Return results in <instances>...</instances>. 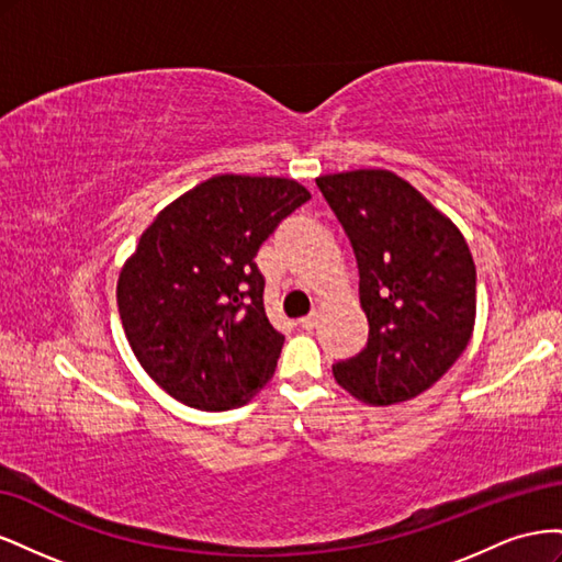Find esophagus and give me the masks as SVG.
I'll return each mask as SVG.
<instances>
[{"mask_svg":"<svg viewBox=\"0 0 562 562\" xmlns=\"http://www.w3.org/2000/svg\"><path fill=\"white\" fill-rule=\"evenodd\" d=\"M316 323H318V314L312 312L310 316H302V318H300V328H302V330H314Z\"/></svg>","mask_w":562,"mask_h":562,"instance_id":"34e87169","label":"esophagus"}]
</instances>
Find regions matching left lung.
I'll use <instances>...</instances> for the list:
<instances>
[{"instance_id":"left-lung-1","label":"left lung","mask_w":562,"mask_h":562,"mask_svg":"<svg viewBox=\"0 0 562 562\" xmlns=\"http://www.w3.org/2000/svg\"><path fill=\"white\" fill-rule=\"evenodd\" d=\"M359 262L368 345L333 366L370 405L411 401L446 375L475 321V265L464 236L403 178L363 171L316 178Z\"/></svg>"}]
</instances>
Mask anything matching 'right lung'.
<instances>
[{"label":"right lung","mask_w":562,"mask_h":562,"mask_svg":"<svg viewBox=\"0 0 562 562\" xmlns=\"http://www.w3.org/2000/svg\"><path fill=\"white\" fill-rule=\"evenodd\" d=\"M310 199L295 180L215 176L143 232L116 304L133 353L166 394L229 411L274 375L283 335L267 318L255 255Z\"/></svg>","instance_id":"add662e5"}]
</instances>
